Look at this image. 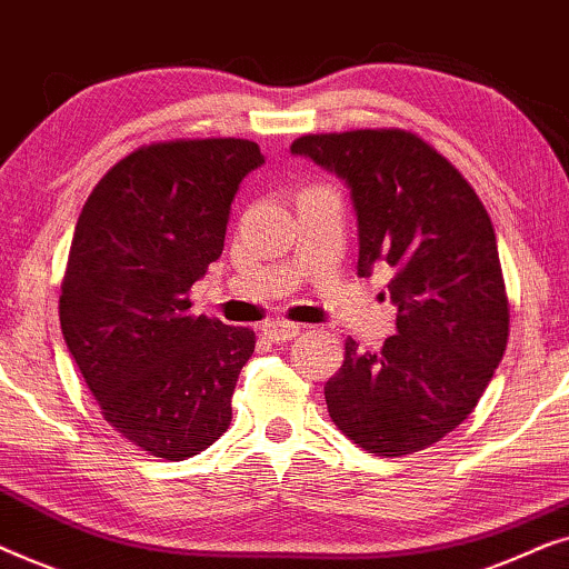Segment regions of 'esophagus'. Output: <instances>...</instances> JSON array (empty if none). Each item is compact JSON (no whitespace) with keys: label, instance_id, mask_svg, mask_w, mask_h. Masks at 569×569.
<instances>
[{"label":"esophagus","instance_id":"34e87169","mask_svg":"<svg viewBox=\"0 0 569 569\" xmlns=\"http://www.w3.org/2000/svg\"><path fill=\"white\" fill-rule=\"evenodd\" d=\"M261 331L267 333L271 341H277V345H279V341H290V339L298 337L300 326L290 323V321H269V323H263Z\"/></svg>","mask_w":569,"mask_h":569}]
</instances>
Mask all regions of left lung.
Here are the masks:
<instances>
[{
  "label": "left lung",
  "instance_id": "1",
  "mask_svg": "<svg viewBox=\"0 0 569 569\" xmlns=\"http://www.w3.org/2000/svg\"><path fill=\"white\" fill-rule=\"evenodd\" d=\"M290 150L352 189L357 274L391 267L399 308V333L380 352L345 341V365L323 388L331 422L383 458L430 448L471 415L508 347L492 220L471 183L415 131L306 134Z\"/></svg>",
  "mask_w": 569,
  "mask_h": 569
}]
</instances>
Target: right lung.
<instances>
[{
  "label": "right lung",
  "instance_id": "right-lung-1",
  "mask_svg": "<svg viewBox=\"0 0 569 569\" xmlns=\"http://www.w3.org/2000/svg\"><path fill=\"white\" fill-rule=\"evenodd\" d=\"M263 154L251 139L137 147L77 220L61 333L100 415L144 453L183 461L220 440L256 333L191 313V284L220 259L230 204Z\"/></svg>",
  "mask_w": 569,
  "mask_h": 569
}]
</instances>
